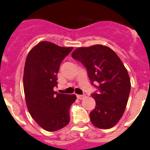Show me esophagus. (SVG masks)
Here are the masks:
<instances>
[{"mask_svg": "<svg viewBox=\"0 0 150 150\" xmlns=\"http://www.w3.org/2000/svg\"><path fill=\"white\" fill-rule=\"evenodd\" d=\"M77 98L80 99V100H81V99L86 98V95H77Z\"/></svg>", "mask_w": 150, "mask_h": 150, "instance_id": "esophagus-1", "label": "esophagus"}]
</instances>
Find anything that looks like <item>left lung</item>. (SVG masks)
Returning a JSON list of instances; mask_svg holds the SVG:
<instances>
[{
    "mask_svg": "<svg viewBox=\"0 0 150 150\" xmlns=\"http://www.w3.org/2000/svg\"><path fill=\"white\" fill-rule=\"evenodd\" d=\"M71 57L86 67L91 83L98 89L92 94L96 100L89 114L92 123L104 129L113 127L123 115L131 89L123 63L113 50L102 45L79 47Z\"/></svg>",
    "mask_w": 150,
    "mask_h": 150,
    "instance_id": "1",
    "label": "left lung"
}]
</instances>
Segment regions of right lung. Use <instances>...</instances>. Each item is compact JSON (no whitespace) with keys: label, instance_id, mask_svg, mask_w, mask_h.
Wrapping results in <instances>:
<instances>
[{"label":"right lung","instance_id":"right-lung-1","mask_svg":"<svg viewBox=\"0 0 150 150\" xmlns=\"http://www.w3.org/2000/svg\"><path fill=\"white\" fill-rule=\"evenodd\" d=\"M72 49L41 41L25 61L23 85L27 107L35 121L48 132L61 129L70 121L69 109L76 96L58 93L54 87L61 63Z\"/></svg>","mask_w":150,"mask_h":150}]
</instances>
